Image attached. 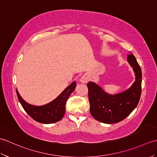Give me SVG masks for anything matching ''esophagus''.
I'll return each mask as SVG.
<instances>
[{
    "label": "esophagus",
    "instance_id": "34e87169",
    "mask_svg": "<svg viewBox=\"0 0 157 157\" xmlns=\"http://www.w3.org/2000/svg\"><path fill=\"white\" fill-rule=\"evenodd\" d=\"M89 80V76L87 74H84L81 77V78L79 79V81H80L82 84H86L87 83Z\"/></svg>",
    "mask_w": 157,
    "mask_h": 157
}]
</instances>
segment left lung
<instances>
[{"label": "left lung", "mask_w": 157, "mask_h": 157, "mask_svg": "<svg viewBox=\"0 0 157 157\" xmlns=\"http://www.w3.org/2000/svg\"><path fill=\"white\" fill-rule=\"evenodd\" d=\"M127 61L135 73V82L131 87L119 94L106 93L96 83L89 82L88 98L90 111L97 121L111 124L125 119L137 106L142 90V71L132 53L128 55Z\"/></svg>", "instance_id": "obj_1"}]
</instances>
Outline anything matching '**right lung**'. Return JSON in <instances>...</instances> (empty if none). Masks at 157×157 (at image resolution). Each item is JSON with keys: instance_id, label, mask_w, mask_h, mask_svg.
Here are the masks:
<instances>
[{"instance_id": "add662e5", "label": "right lung", "mask_w": 157, "mask_h": 157, "mask_svg": "<svg viewBox=\"0 0 157 157\" xmlns=\"http://www.w3.org/2000/svg\"><path fill=\"white\" fill-rule=\"evenodd\" d=\"M75 86L76 82H72L55 100L48 104L42 106L29 104L21 98L17 90H16V91L19 101L25 112L35 121L41 123L49 124L57 122L63 117L65 113L67 101L70 94L75 90Z\"/></svg>"}]
</instances>
